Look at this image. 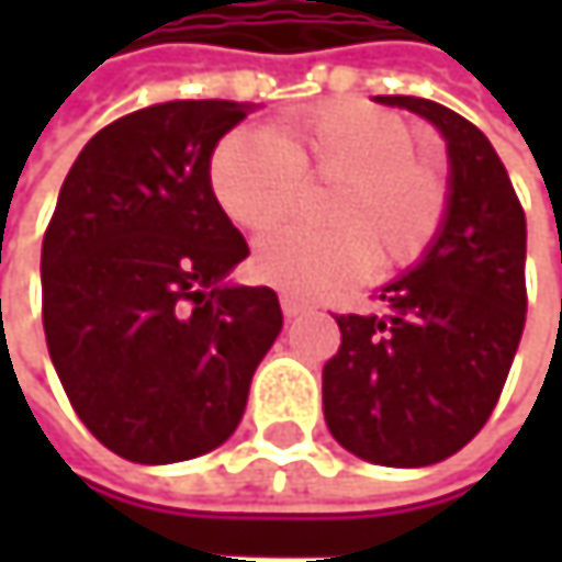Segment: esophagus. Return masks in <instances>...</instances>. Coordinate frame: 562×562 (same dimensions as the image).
<instances>
[{
  "label": "esophagus",
  "instance_id": "34e87169",
  "mask_svg": "<svg viewBox=\"0 0 562 562\" xmlns=\"http://www.w3.org/2000/svg\"><path fill=\"white\" fill-rule=\"evenodd\" d=\"M280 305L282 312H285V318H295V315L308 312V302H302V299H295V295H280Z\"/></svg>",
  "mask_w": 562,
  "mask_h": 562
}]
</instances>
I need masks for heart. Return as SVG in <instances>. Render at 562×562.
Here are the masks:
<instances>
[{
    "label": "heart",
    "mask_w": 562,
    "mask_h": 562,
    "mask_svg": "<svg viewBox=\"0 0 562 562\" xmlns=\"http://www.w3.org/2000/svg\"><path fill=\"white\" fill-rule=\"evenodd\" d=\"M305 181L335 184L322 204L325 231L289 224L254 250V270L270 285L315 295L355 280L371 257L381 270L416 263L442 231L449 188L416 159L413 130L361 100L328 103L285 123L282 139L234 130L211 159V188L244 231L289 217Z\"/></svg>",
    "instance_id": "b5f03b06"
}]
</instances>
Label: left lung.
Instances as JSON below:
<instances>
[{"label":"left lung","mask_w":562,"mask_h":562,"mask_svg":"<svg viewBox=\"0 0 562 562\" xmlns=\"http://www.w3.org/2000/svg\"><path fill=\"white\" fill-rule=\"evenodd\" d=\"M429 120L449 153V211L423 260L381 289V315H335L322 371L331 436L364 462L423 469L488 423L527 315V221L495 146L456 110L374 97Z\"/></svg>","instance_id":"left-lung-1"}]
</instances>
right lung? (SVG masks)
<instances>
[{
  "instance_id": "add662e5",
  "label": "right lung",
  "mask_w": 562,
  "mask_h": 562,
  "mask_svg": "<svg viewBox=\"0 0 562 562\" xmlns=\"http://www.w3.org/2000/svg\"><path fill=\"white\" fill-rule=\"evenodd\" d=\"M250 103L169 100L103 126L70 166L42 244V322L64 393L116 456L169 465L227 442L282 308L227 285L250 247L211 156Z\"/></svg>"
}]
</instances>
